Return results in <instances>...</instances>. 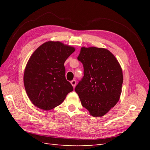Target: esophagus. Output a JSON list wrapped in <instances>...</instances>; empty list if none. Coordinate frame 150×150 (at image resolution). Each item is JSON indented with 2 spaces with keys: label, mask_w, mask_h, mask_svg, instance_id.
I'll use <instances>...</instances> for the list:
<instances>
[{
  "label": "esophagus",
  "mask_w": 150,
  "mask_h": 150,
  "mask_svg": "<svg viewBox=\"0 0 150 150\" xmlns=\"http://www.w3.org/2000/svg\"><path fill=\"white\" fill-rule=\"evenodd\" d=\"M71 84H72V86H73V88H74L75 86H76V80H72L71 81Z\"/></svg>",
  "instance_id": "esophagus-1"
}]
</instances>
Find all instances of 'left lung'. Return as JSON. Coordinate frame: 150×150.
I'll return each mask as SVG.
<instances>
[{
  "label": "left lung",
  "mask_w": 150,
  "mask_h": 150,
  "mask_svg": "<svg viewBox=\"0 0 150 150\" xmlns=\"http://www.w3.org/2000/svg\"><path fill=\"white\" fill-rule=\"evenodd\" d=\"M78 59L84 76L76 86L82 106L94 117L103 116L119 101L123 82L122 69L115 56L106 49H81Z\"/></svg>",
  "instance_id": "8db88e82"
}]
</instances>
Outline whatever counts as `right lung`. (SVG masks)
I'll return each instance as SVG.
<instances>
[{
	"mask_svg": "<svg viewBox=\"0 0 150 150\" xmlns=\"http://www.w3.org/2000/svg\"><path fill=\"white\" fill-rule=\"evenodd\" d=\"M75 51L59 41H48L32 54L24 74L25 91L35 106L45 111L61 104L73 91L66 79L64 62Z\"/></svg>",
	"mask_w": 150,
	"mask_h": 150,
	"instance_id": "add662e5",
	"label": "right lung"
}]
</instances>
